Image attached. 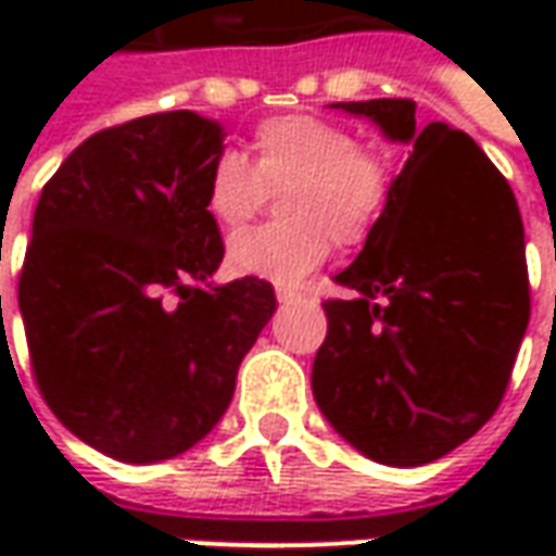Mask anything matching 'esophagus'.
Segmentation results:
<instances>
[{"mask_svg": "<svg viewBox=\"0 0 556 556\" xmlns=\"http://www.w3.org/2000/svg\"><path fill=\"white\" fill-rule=\"evenodd\" d=\"M277 301L282 303V306H289V303H298V301H301V298H298V294H291V291L279 289L277 291Z\"/></svg>", "mask_w": 556, "mask_h": 556, "instance_id": "1", "label": "esophagus"}]
</instances>
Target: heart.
<instances>
[{
    "instance_id": "1",
    "label": "heart",
    "mask_w": 556,
    "mask_h": 556,
    "mask_svg": "<svg viewBox=\"0 0 556 556\" xmlns=\"http://www.w3.org/2000/svg\"><path fill=\"white\" fill-rule=\"evenodd\" d=\"M286 223L238 235L229 267L243 277L301 286L330 253L357 247L384 217L393 193L390 160L361 148L349 127L318 115L267 118L253 134V163L223 151L207 172L205 211L223 231L243 229L267 190H282Z\"/></svg>"
}]
</instances>
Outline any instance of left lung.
<instances>
[{
  "instance_id": "obj_1",
  "label": "left lung",
  "mask_w": 556,
  "mask_h": 556,
  "mask_svg": "<svg viewBox=\"0 0 556 556\" xmlns=\"http://www.w3.org/2000/svg\"><path fill=\"white\" fill-rule=\"evenodd\" d=\"M410 154L384 217L325 301L313 396L366 458L419 467L501 405L530 321L525 226L509 184L465 130L417 125L405 98L330 103Z\"/></svg>"
}]
</instances>
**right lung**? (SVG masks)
Instances as JSON below:
<instances>
[{
	"instance_id": "obj_1",
	"label": "right lung",
	"mask_w": 556,
	"mask_h": 556,
	"mask_svg": "<svg viewBox=\"0 0 556 556\" xmlns=\"http://www.w3.org/2000/svg\"><path fill=\"white\" fill-rule=\"evenodd\" d=\"M223 125L190 110L106 127L43 187L20 315L43 402L127 465L187 453L235 396L277 309L270 282L214 286L223 238L205 211Z\"/></svg>"
}]
</instances>
